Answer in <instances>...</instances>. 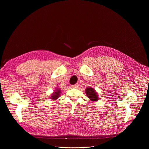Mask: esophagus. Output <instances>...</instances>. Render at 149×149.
<instances>
[{"mask_svg": "<svg viewBox=\"0 0 149 149\" xmlns=\"http://www.w3.org/2000/svg\"><path fill=\"white\" fill-rule=\"evenodd\" d=\"M78 87V84H75V85H72V88H77Z\"/></svg>", "mask_w": 149, "mask_h": 149, "instance_id": "34e87169", "label": "esophagus"}]
</instances>
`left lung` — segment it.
<instances>
[{"instance_id":"left-lung-1","label":"left lung","mask_w":149,"mask_h":149,"mask_svg":"<svg viewBox=\"0 0 149 149\" xmlns=\"http://www.w3.org/2000/svg\"><path fill=\"white\" fill-rule=\"evenodd\" d=\"M86 93L91 101H97L99 100V96L94 88L87 87L86 89Z\"/></svg>"}]
</instances>
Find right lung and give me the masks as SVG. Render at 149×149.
<instances>
[{"mask_svg": "<svg viewBox=\"0 0 149 149\" xmlns=\"http://www.w3.org/2000/svg\"><path fill=\"white\" fill-rule=\"evenodd\" d=\"M61 91L60 90V88H56L54 90V92L51 94V99L53 100H56V99H58L61 94Z\"/></svg>", "mask_w": 149, "mask_h": 149, "instance_id": "obj_1", "label": "right lung"}]
</instances>
